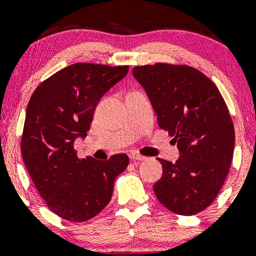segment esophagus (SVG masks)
<instances>
[{
	"mask_svg": "<svg viewBox=\"0 0 256 256\" xmlns=\"http://www.w3.org/2000/svg\"><path fill=\"white\" fill-rule=\"evenodd\" d=\"M130 158H131V160H137V161L146 160V156H143V155L138 154V152H131V154H130Z\"/></svg>",
	"mask_w": 256,
	"mask_h": 256,
	"instance_id": "obj_1",
	"label": "esophagus"
}]
</instances>
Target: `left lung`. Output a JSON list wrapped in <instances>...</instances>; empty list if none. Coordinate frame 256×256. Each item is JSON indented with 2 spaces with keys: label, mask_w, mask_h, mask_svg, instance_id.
<instances>
[{
  "label": "left lung",
  "mask_w": 256,
  "mask_h": 256,
  "mask_svg": "<svg viewBox=\"0 0 256 256\" xmlns=\"http://www.w3.org/2000/svg\"><path fill=\"white\" fill-rule=\"evenodd\" d=\"M132 74L180 154L174 164L158 158L162 177L152 188L155 195L179 216L202 212L222 190L234 155V122L222 94L207 76L186 64L136 66Z\"/></svg>",
  "instance_id": "8db88e82"
}]
</instances>
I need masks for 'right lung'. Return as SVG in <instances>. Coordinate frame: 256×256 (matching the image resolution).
<instances>
[{"instance_id":"add662e5","label":"right lung","mask_w":256,"mask_h":256,"mask_svg":"<svg viewBox=\"0 0 256 256\" xmlns=\"http://www.w3.org/2000/svg\"><path fill=\"white\" fill-rule=\"evenodd\" d=\"M128 72V66L73 64L42 82L28 101L22 158L40 198L64 220L80 222L98 216L128 165L126 154L100 161L79 158L73 148L76 138L86 137L102 96Z\"/></svg>"}]
</instances>
